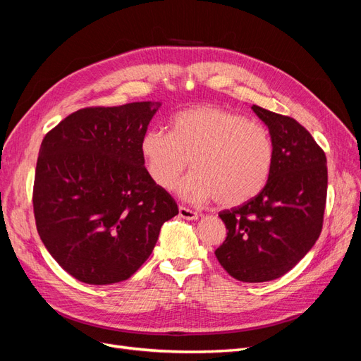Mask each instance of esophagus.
<instances>
[{
	"label": "esophagus",
	"instance_id": "obj_1",
	"mask_svg": "<svg viewBox=\"0 0 361 361\" xmlns=\"http://www.w3.org/2000/svg\"><path fill=\"white\" fill-rule=\"evenodd\" d=\"M179 215L182 218H185V220H197V218L200 216L197 212H194L185 206H179Z\"/></svg>",
	"mask_w": 361,
	"mask_h": 361
}]
</instances>
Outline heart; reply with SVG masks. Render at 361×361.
Masks as SVG:
<instances>
[{
  "label": "heart",
  "mask_w": 361,
  "mask_h": 361,
  "mask_svg": "<svg viewBox=\"0 0 361 361\" xmlns=\"http://www.w3.org/2000/svg\"><path fill=\"white\" fill-rule=\"evenodd\" d=\"M146 169L159 188L173 190L183 170L194 169L179 183L191 202L215 199L220 206L243 204L264 190L274 164L268 129L245 116L214 105L179 111L171 133L150 129L141 140Z\"/></svg>",
  "instance_id": "b5f03b06"
}]
</instances>
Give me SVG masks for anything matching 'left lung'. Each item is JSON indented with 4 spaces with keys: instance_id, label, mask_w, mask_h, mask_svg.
Wrapping results in <instances>:
<instances>
[{
    "instance_id": "obj_1",
    "label": "left lung",
    "mask_w": 361,
    "mask_h": 361,
    "mask_svg": "<svg viewBox=\"0 0 361 361\" xmlns=\"http://www.w3.org/2000/svg\"><path fill=\"white\" fill-rule=\"evenodd\" d=\"M274 143V164L256 197L223 211L227 236L215 250L221 267L247 283L285 276L319 238L326 202V158L297 120L253 105Z\"/></svg>"
}]
</instances>
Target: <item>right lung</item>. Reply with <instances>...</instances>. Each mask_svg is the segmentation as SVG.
Returning <instances> with one entry per match:
<instances>
[{
  "label": "right lung",
  "instance_id": "1",
  "mask_svg": "<svg viewBox=\"0 0 361 361\" xmlns=\"http://www.w3.org/2000/svg\"><path fill=\"white\" fill-rule=\"evenodd\" d=\"M159 106H87L42 141L32 187L37 232L57 264L87 285L135 274L161 226L179 214L141 155V140Z\"/></svg>",
  "mask_w": 361,
  "mask_h": 361
}]
</instances>
